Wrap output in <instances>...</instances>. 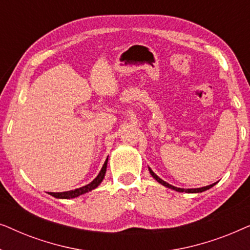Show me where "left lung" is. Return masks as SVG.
I'll use <instances>...</instances> for the list:
<instances>
[{
	"label": "left lung",
	"instance_id": "8db88e82",
	"mask_svg": "<svg viewBox=\"0 0 250 250\" xmlns=\"http://www.w3.org/2000/svg\"><path fill=\"white\" fill-rule=\"evenodd\" d=\"M149 170H150V174H151V175L153 176V179H156L157 182H159L160 184H163V186H165L166 188H169V189H173V190H175V191H179V192H188V193L203 192V191H206V190H208V189H210L211 187L215 186V183H213V184H210V186L203 187V188H197V189H182V188H176V187L172 186V184H168L167 182H165V181H163L162 179H160V177L157 176L156 174L152 172L151 168H149Z\"/></svg>",
	"mask_w": 250,
	"mask_h": 250
}]
</instances>
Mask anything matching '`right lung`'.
Segmentation results:
<instances>
[{"label": "right lung", "instance_id": "right-lung-1", "mask_svg": "<svg viewBox=\"0 0 250 250\" xmlns=\"http://www.w3.org/2000/svg\"><path fill=\"white\" fill-rule=\"evenodd\" d=\"M107 163H108V158L104 162V166H102V168L100 170V173H99V175L95 177V179L92 181L90 184H87V186H84V187L78 188V189H75V190H71V191H66V192H50V194H51V196L56 197V198H61V199H70V198L78 197V196H81V194H84V193L88 192V191L95 189V188H97L99 184L102 182V180H104L105 170H107Z\"/></svg>", "mask_w": 250, "mask_h": 250}]
</instances>
